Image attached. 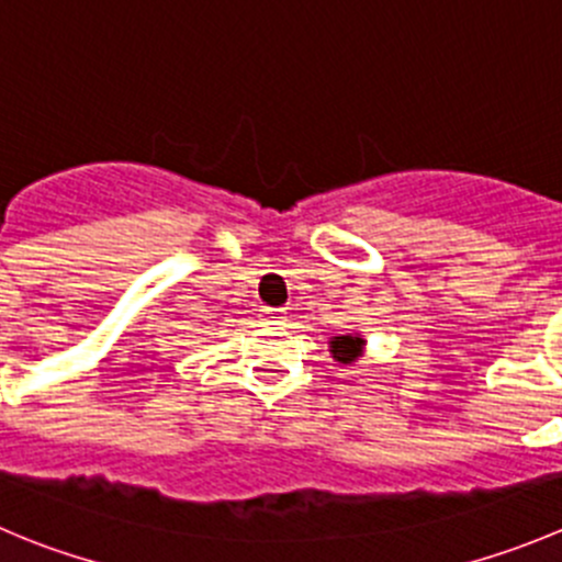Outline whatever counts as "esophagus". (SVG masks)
Listing matches in <instances>:
<instances>
[{
	"label": "esophagus",
	"instance_id": "esophagus-1",
	"mask_svg": "<svg viewBox=\"0 0 562 562\" xmlns=\"http://www.w3.org/2000/svg\"><path fill=\"white\" fill-rule=\"evenodd\" d=\"M263 318L269 321V324H282L288 315H285V310H263Z\"/></svg>",
	"mask_w": 562,
	"mask_h": 562
}]
</instances>
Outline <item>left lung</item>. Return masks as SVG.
I'll return each instance as SVG.
<instances>
[{"mask_svg":"<svg viewBox=\"0 0 562 562\" xmlns=\"http://www.w3.org/2000/svg\"><path fill=\"white\" fill-rule=\"evenodd\" d=\"M364 346H368V340H364L362 335H335L329 337V353L335 362L340 364H353L359 357L364 353Z\"/></svg>","mask_w":562,"mask_h":562,"instance_id":"left-lung-1","label":"left lung"}]
</instances>
